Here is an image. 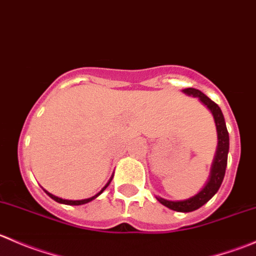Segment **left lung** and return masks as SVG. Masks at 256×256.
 <instances>
[{"mask_svg": "<svg viewBox=\"0 0 256 256\" xmlns=\"http://www.w3.org/2000/svg\"><path fill=\"white\" fill-rule=\"evenodd\" d=\"M182 92L184 94L190 95V96L198 98L208 108L209 112H212L214 118V122H216V134H218V146H216V156H214L213 164H212L210 174H209L207 184L202 188V190H200L197 194L184 200H167L164 198L156 197L157 200L161 204H164V207L172 209V210L188 213V212L197 210L198 208L204 206L218 192L219 187H220L222 182H223L224 174H226V162H228L229 134L228 130H226L223 112H222L220 108L213 100L209 99L207 95H204L200 90L194 89V88H187V89H183Z\"/></svg>", "mask_w": 256, "mask_h": 256, "instance_id": "obj_1", "label": "left lung"}]
</instances>
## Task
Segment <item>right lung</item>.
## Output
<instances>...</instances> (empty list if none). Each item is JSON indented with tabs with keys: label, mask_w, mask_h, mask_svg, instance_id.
<instances>
[{
	"label": "right lung",
	"mask_w": 256,
	"mask_h": 256,
	"mask_svg": "<svg viewBox=\"0 0 256 256\" xmlns=\"http://www.w3.org/2000/svg\"><path fill=\"white\" fill-rule=\"evenodd\" d=\"M112 178H110L109 180V182L106 183V184H105V187L102 188V190H100L99 193H96V194L94 196V197H90V198H86V200H63V198H59V197H56V196H54V194H52V193H49L48 190H44V192L47 193V194L49 196V197L52 198V200H56V202H58V203H62V204H68V206H82V204H85V203H89V202H92V200H95V198L98 197V196H100L102 194V192H104L105 190H106V187L108 186L110 184V182H112Z\"/></svg>",
	"instance_id": "1"
}]
</instances>
